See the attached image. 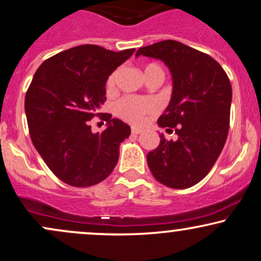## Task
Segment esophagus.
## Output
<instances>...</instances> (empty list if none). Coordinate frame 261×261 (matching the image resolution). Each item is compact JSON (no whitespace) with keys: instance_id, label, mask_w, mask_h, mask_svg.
<instances>
[{"instance_id":"1","label":"esophagus","mask_w":261,"mask_h":261,"mask_svg":"<svg viewBox=\"0 0 261 261\" xmlns=\"http://www.w3.org/2000/svg\"><path fill=\"white\" fill-rule=\"evenodd\" d=\"M141 133H142V131H141L140 128H137V127L131 128V134H133V135H140Z\"/></svg>"}]
</instances>
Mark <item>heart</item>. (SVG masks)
<instances>
[{
  "mask_svg": "<svg viewBox=\"0 0 261 261\" xmlns=\"http://www.w3.org/2000/svg\"><path fill=\"white\" fill-rule=\"evenodd\" d=\"M144 74H146L147 80L154 75H162L164 76V70L159 64L155 63H148L144 65ZM119 75V70L113 71L107 79L106 87L108 91L114 89L117 79ZM158 111V105L153 99L149 98H137V97H124L115 103L114 112L119 118L122 120L130 122L134 125H142L148 115L154 114Z\"/></svg>",
  "mask_w": 261,
  "mask_h": 261,
  "instance_id": "obj_1",
  "label": "heart"
}]
</instances>
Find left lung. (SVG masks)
<instances>
[{
  "label": "left lung",
  "mask_w": 261,
  "mask_h": 261,
  "mask_svg": "<svg viewBox=\"0 0 261 261\" xmlns=\"http://www.w3.org/2000/svg\"><path fill=\"white\" fill-rule=\"evenodd\" d=\"M136 56L158 58L172 75V96L158 125L176 140H165L147 154L149 170L165 186L184 190L208 175L230 127L232 89L222 67L206 53L175 40L141 47Z\"/></svg>",
  "instance_id": "1"
}]
</instances>
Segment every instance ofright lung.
Wrapping results in <instances>:
<instances>
[{"instance_id": "obj_1", "label": "right lung", "mask_w": 261, "mask_h": 261, "mask_svg": "<svg viewBox=\"0 0 261 261\" xmlns=\"http://www.w3.org/2000/svg\"><path fill=\"white\" fill-rule=\"evenodd\" d=\"M134 52L76 46L46 59L34 75L25 95L31 141L49 170L67 185L93 186L117 165L119 146L131 128L98 111L107 99L108 76ZM95 116L109 125L100 134L90 131Z\"/></svg>"}]
</instances>
